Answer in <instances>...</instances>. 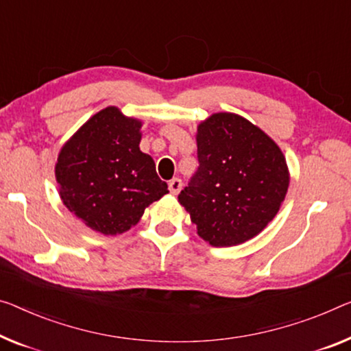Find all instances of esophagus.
Returning <instances> with one entry per match:
<instances>
[{
    "instance_id": "1",
    "label": "esophagus",
    "mask_w": 351,
    "mask_h": 351,
    "mask_svg": "<svg viewBox=\"0 0 351 351\" xmlns=\"http://www.w3.org/2000/svg\"><path fill=\"white\" fill-rule=\"evenodd\" d=\"M182 180L180 179H172L171 182H169V191L172 193V194H179L180 193V190H182Z\"/></svg>"
}]
</instances>
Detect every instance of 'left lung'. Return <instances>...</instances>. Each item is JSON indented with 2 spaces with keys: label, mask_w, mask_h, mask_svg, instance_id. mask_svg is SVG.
Segmentation results:
<instances>
[{
  "label": "left lung",
  "mask_w": 351,
  "mask_h": 351,
  "mask_svg": "<svg viewBox=\"0 0 351 351\" xmlns=\"http://www.w3.org/2000/svg\"><path fill=\"white\" fill-rule=\"evenodd\" d=\"M199 168L179 194L197 235L228 247L254 239L281 208L289 190L282 150L235 112H215L197 125Z\"/></svg>",
  "instance_id": "1"
}]
</instances>
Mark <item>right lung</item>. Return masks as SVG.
<instances>
[{"label": "right lung", "mask_w": 351, "mask_h": 351, "mask_svg": "<svg viewBox=\"0 0 351 351\" xmlns=\"http://www.w3.org/2000/svg\"><path fill=\"white\" fill-rule=\"evenodd\" d=\"M143 122L106 106L59 150L55 176L62 204L104 235H119L168 191L155 161L141 152Z\"/></svg>", "instance_id": "right-lung-1"}]
</instances>
